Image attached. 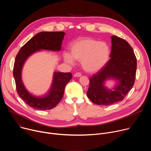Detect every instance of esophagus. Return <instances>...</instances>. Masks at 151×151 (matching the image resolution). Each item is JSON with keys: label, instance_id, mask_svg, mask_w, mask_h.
Returning a JSON list of instances; mask_svg holds the SVG:
<instances>
[{"label": "esophagus", "instance_id": "obj_1", "mask_svg": "<svg viewBox=\"0 0 151 151\" xmlns=\"http://www.w3.org/2000/svg\"><path fill=\"white\" fill-rule=\"evenodd\" d=\"M81 76V73H79V72L74 74V76H75V77H80Z\"/></svg>", "mask_w": 151, "mask_h": 151}]
</instances>
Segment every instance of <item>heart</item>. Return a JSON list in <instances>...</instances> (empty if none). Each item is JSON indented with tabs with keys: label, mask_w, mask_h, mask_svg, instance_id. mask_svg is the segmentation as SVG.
Listing matches in <instances>:
<instances>
[{
	"label": "heart",
	"mask_w": 151,
	"mask_h": 151,
	"mask_svg": "<svg viewBox=\"0 0 151 151\" xmlns=\"http://www.w3.org/2000/svg\"><path fill=\"white\" fill-rule=\"evenodd\" d=\"M110 49L106 42L84 37L73 42L70 47V54L64 53V59L69 64L75 60L81 61L83 69L90 73L100 70L109 58Z\"/></svg>",
	"instance_id": "obj_1"
}]
</instances>
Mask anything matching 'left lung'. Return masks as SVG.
I'll return each mask as SVG.
<instances>
[{
    "instance_id": "8db88e82",
    "label": "left lung",
    "mask_w": 151,
    "mask_h": 151,
    "mask_svg": "<svg viewBox=\"0 0 151 151\" xmlns=\"http://www.w3.org/2000/svg\"><path fill=\"white\" fill-rule=\"evenodd\" d=\"M111 39L110 60L89 79L87 97L98 105L107 106L122 101L135 81L137 60L132 47L119 37L112 36ZM111 78L117 82L112 90L104 85L105 81Z\"/></svg>"
}]
</instances>
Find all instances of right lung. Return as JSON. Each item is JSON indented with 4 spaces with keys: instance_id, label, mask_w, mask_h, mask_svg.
I'll return each mask as SVG.
<instances>
[{
    "instance_id": "1",
    "label": "right lung",
    "mask_w": 151,
    "mask_h": 151,
    "mask_svg": "<svg viewBox=\"0 0 151 151\" xmlns=\"http://www.w3.org/2000/svg\"><path fill=\"white\" fill-rule=\"evenodd\" d=\"M65 33L63 32H42L21 48L14 65L13 75L17 91L27 105L37 110H50L55 107L63 98L66 84L72 79L71 73L54 72L51 88L43 97H36L30 94L25 88L21 79V72L26 60L33 53L42 50L60 51Z\"/></svg>"
}]
</instances>
